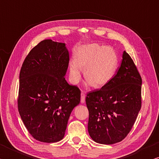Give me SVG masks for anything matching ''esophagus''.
<instances>
[{
  "label": "esophagus",
  "mask_w": 159,
  "mask_h": 159,
  "mask_svg": "<svg viewBox=\"0 0 159 159\" xmlns=\"http://www.w3.org/2000/svg\"><path fill=\"white\" fill-rule=\"evenodd\" d=\"M80 96H81V99H80V102H81L82 103H85V94L83 93V92H81V94H80Z\"/></svg>",
  "instance_id": "obj_1"
}]
</instances>
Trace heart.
<instances>
[{
  "label": "heart",
  "mask_w": 159,
  "mask_h": 159,
  "mask_svg": "<svg viewBox=\"0 0 159 159\" xmlns=\"http://www.w3.org/2000/svg\"><path fill=\"white\" fill-rule=\"evenodd\" d=\"M117 66L118 57L113 48L96 44H87L75 53L74 61L69 65V76L74 84H78L81 80V70H84L88 84L101 88L112 79Z\"/></svg>",
  "instance_id": "1"
}]
</instances>
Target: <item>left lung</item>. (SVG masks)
I'll use <instances>...</instances> for the list:
<instances>
[{"instance_id":"left-lung-1","label":"left lung","mask_w":159,"mask_h":159,"mask_svg":"<svg viewBox=\"0 0 159 159\" xmlns=\"http://www.w3.org/2000/svg\"><path fill=\"white\" fill-rule=\"evenodd\" d=\"M141 85L139 72L125 51L115 76L86 97L88 133L94 142L112 145L125 139L141 108Z\"/></svg>"}]
</instances>
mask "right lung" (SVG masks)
<instances>
[{
	"mask_svg": "<svg viewBox=\"0 0 159 159\" xmlns=\"http://www.w3.org/2000/svg\"><path fill=\"white\" fill-rule=\"evenodd\" d=\"M70 56L65 43L44 39L25 57L19 74L18 109L34 139L61 140L80 91L65 80Z\"/></svg>",
	"mask_w": 159,
	"mask_h": 159,
	"instance_id": "1",
	"label": "right lung"
}]
</instances>
